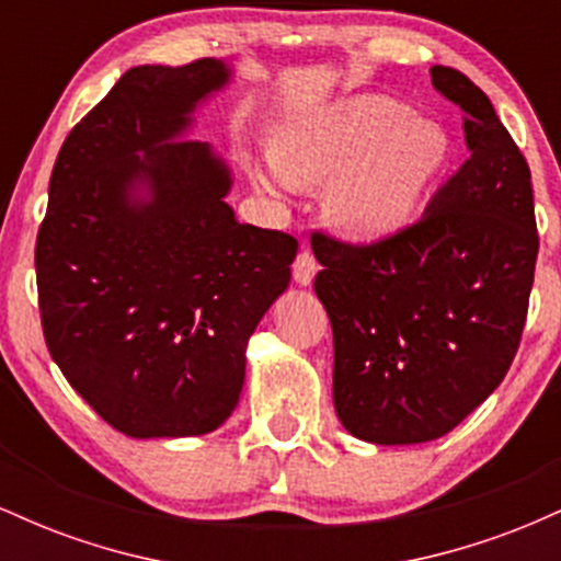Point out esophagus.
I'll use <instances>...</instances> for the list:
<instances>
[{"mask_svg": "<svg viewBox=\"0 0 561 561\" xmlns=\"http://www.w3.org/2000/svg\"><path fill=\"white\" fill-rule=\"evenodd\" d=\"M319 272V263L313 259V253L308 248H302L298 255H295V263H293V276L298 285H311L313 276Z\"/></svg>", "mask_w": 561, "mask_h": 561, "instance_id": "esophagus-1", "label": "esophagus"}]
</instances>
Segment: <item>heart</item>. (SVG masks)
<instances>
[{
  "label": "heart",
  "instance_id": "heart-1",
  "mask_svg": "<svg viewBox=\"0 0 561 561\" xmlns=\"http://www.w3.org/2000/svg\"><path fill=\"white\" fill-rule=\"evenodd\" d=\"M448 147V134L433 121L411 118L403 102L362 94L289 118L259 179L282 192L334 182L327 195L330 221L371 240L411 221Z\"/></svg>",
  "mask_w": 561,
  "mask_h": 561
}]
</instances>
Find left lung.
Wrapping results in <instances>:
<instances>
[{"label":"left lung","mask_w":561,"mask_h":561,"mask_svg":"<svg viewBox=\"0 0 561 561\" xmlns=\"http://www.w3.org/2000/svg\"><path fill=\"white\" fill-rule=\"evenodd\" d=\"M433 87L465 115L469 158L409 227L371 242L313 231L332 321L334 409L379 446L427 443L472 414L523 340L538 261L530 165L461 70Z\"/></svg>","instance_id":"left-lung-1"}]
</instances>
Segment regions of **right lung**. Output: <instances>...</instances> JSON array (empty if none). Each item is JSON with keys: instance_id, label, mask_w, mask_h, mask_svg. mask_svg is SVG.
<instances>
[{"instance_id": "add662e5", "label": "right lung", "mask_w": 561, "mask_h": 561, "mask_svg": "<svg viewBox=\"0 0 561 561\" xmlns=\"http://www.w3.org/2000/svg\"><path fill=\"white\" fill-rule=\"evenodd\" d=\"M227 81L216 60L139 66L70 128L36 234L49 356L118 433L186 437L234 411L244 345L285 293L298 240L237 224L205 141H160ZM145 151V157H137ZM145 178L151 199L127 190Z\"/></svg>"}]
</instances>
